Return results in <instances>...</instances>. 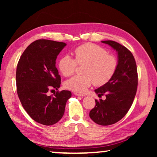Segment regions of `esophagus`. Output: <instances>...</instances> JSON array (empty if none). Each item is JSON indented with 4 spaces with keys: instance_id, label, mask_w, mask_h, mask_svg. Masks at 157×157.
<instances>
[{
    "instance_id": "obj_1",
    "label": "esophagus",
    "mask_w": 157,
    "mask_h": 157,
    "mask_svg": "<svg viewBox=\"0 0 157 157\" xmlns=\"http://www.w3.org/2000/svg\"><path fill=\"white\" fill-rule=\"evenodd\" d=\"M74 95H76V96H80V97L85 96V95H84V94H78V93H75V94H74Z\"/></svg>"
}]
</instances>
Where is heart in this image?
Masks as SVG:
<instances>
[{
  "instance_id": "b5f03b06",
  "label": "heart",
  "mask_w": 157,
  "mask_h": 157,
  "mask_svg": "<svg viewBox=\"0 0 157 157\" xmlns=\"http://www.w3.org/2000/svg\"><path fill=\"white\" fill-rule=\"evenodd\" d=\"M74 59L64 55L58 62V68L63 76L75 73L77 66L83 65L82 75H75L65 82V87L71 91L84 93L94 83L102 86L112 78L118 67V60L109 54L104 48L93 43L80 45L74 50Z\"/></svg>"
}]
</instances>
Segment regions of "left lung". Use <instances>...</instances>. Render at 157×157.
Segmentation results:
<instances>
[{"label": "left lung", "mask_w": 157, "mask_h": 157, "mask_svg": "<svg viewBox=\"0 0 157 157\" xmlns=\"http://www.w3.org/2000/svg\"><path fill=\"white\" fill-rule=\"evenodd\" d=\"M118 52V67L107 84L95 90L98 96L106 99L95 100V106L89 116L95 123L110 125L121 120L128 112L136 94L138 73L136 61L126 47L113 41H102Z\"/></svg>", "instance_id": "obj_1"}]
</instances>
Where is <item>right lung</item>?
Instances as JSON below:
<instances>
[{"instance_id":"1","label":"right lung","mask_w":157,"mask_h":157,"mask_svg":"<svg viewBox=\"0 0 157 157\" xmlns=\"http://www.w3.org/2000/svg\"><path fill=\"white\" fill-rule=\"evenodd\" d=\"M66 45L47 39L34 41L24 50L17 64L16 82L21 105L34 121L44 125H52L62 118L66 102L71 97V92L65 90L47 94L50 89L60 87L61 77L55 63Z\"/></svg>"}]
</instances>
